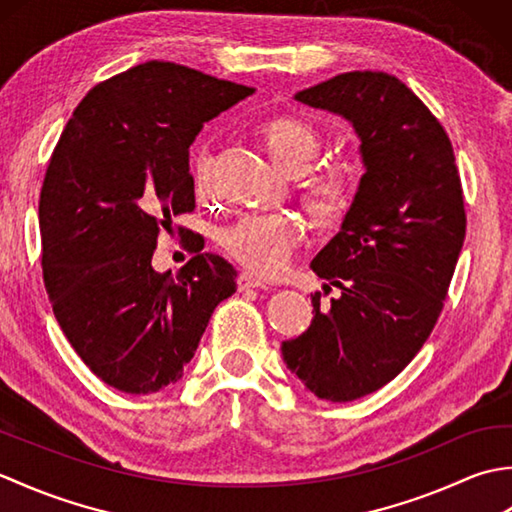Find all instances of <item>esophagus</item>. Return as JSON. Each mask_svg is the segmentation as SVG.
Segmentation results:
<instances>
[{"instance_id":"esophagus-1","label":"esophagus","mask_w":512,"mask_h":512,"mask_svg":"<svg viewBox=\"0 0 512 512\" xmlns=\"http://www.w3.org/2000/svg\"><path fill=\"white\" fill-rule=\"evenodd\" d=\"M237 288L239 290H248V288H266V284L262 279H257L255 275L250 273H239L237 277Z\"/></svg>"}]
</instances>
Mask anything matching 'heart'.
Returning <instances> with one entry per match:
<instances>
[{
    "mask_svg": "<svg viewBox=\"0 0 512 512\" xmlns=\"http://www.w3.org/2000/svg\"><path fill=\"white\" fill-rule=\"evenodd\" d=\"M264 145L281 167L303 173L319 151L317 129L295 116H277L264 125ZM211 149L195 158V187L211 191ZM303 198L319 220H334L347 206V184L339 173H314L303 182ZM306 239V224L297 213H250L226 226L220 246L250 273L273 277L286 270L292 255Z\"/></svg>",
    "mask_w": 512,
    "mask_h": 512,
    "instance_id": "heart-1",
    "label": "heart"
}]
</instances>
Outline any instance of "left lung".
I'll use <instances>...</instances> for the list:
<instances>
[{
    "label": "left lung",
    "instance_id": "obj_1",
    "mask_svg": "<svg viewBox=\"0 0 512 512\" xmlns=\"http://www.w3.org/2000/svg\"><path fill=\"white\" fill-rule=\"evenodd\" d=\"M297 101L354 125L365 173L310 264L328 281L310 328L281 352L312 394L350 402L394 380L436 328L466 235L462 182L444 127L396 76L336 74ZM332 285L342 297L323 304Z\"/></svg>",
    "mask_w": 512,
    "mask_h": 512
}]
</instances>
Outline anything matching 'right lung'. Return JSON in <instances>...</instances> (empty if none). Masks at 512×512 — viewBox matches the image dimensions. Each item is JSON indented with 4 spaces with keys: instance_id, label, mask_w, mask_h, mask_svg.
Returning <instances> with one entry per match:
<instances>
[{
    "instance_id": "add662e5",
    "label": "right lung",
    "mask_w": 512,
    "mask_h": 512,
    "mask_svg": "<svg viewBox=\"0 0 512 512\" xmlns=\"http://www.w3.org/2000/svg\"><path fill=\"white\" fill-rule=\"evenodd\" d=\"M253 92L180 63H140L94 85L52 151L39 195L43 284L74 352L125 394L176 383L237 290V270L215 253H195L178 275L156 273L151 257L173 217L195 209V136Z\"/></svg>"
}]
</instances>
